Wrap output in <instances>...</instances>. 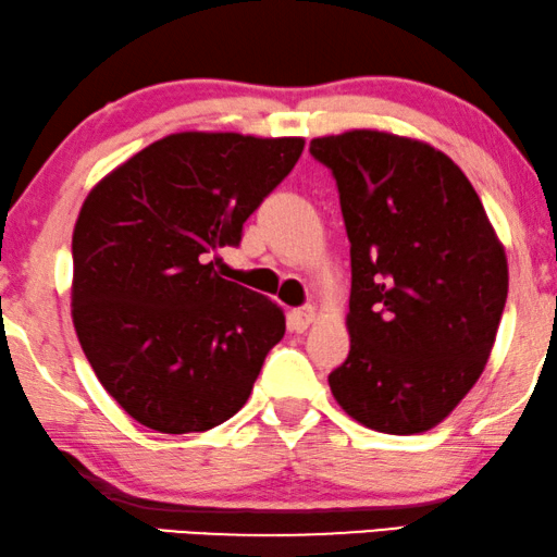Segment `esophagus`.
Masks as SVG:
<instances>
[{
	"instance_id": "esophagus-1",
	"label": "esophagus",
	"mask_w": 557,
	"mask_h": 557,
	"mask_svg": "<svg viewBox=\"0 0 557 557\" xmlns=\"http://www.w3.org/2000/svg\"><path fill=\"white\" fill-rule=\"evenodd\" d=\"M315 315H318L315 308H312V305H305V308H297L289 312V323H293L295 331H308V325L315 320Z\"/></svg>"
}]
</instances>
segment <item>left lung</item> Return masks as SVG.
Listing matches in <instances>:
<instances>
[{
    "mask_svg": "<svg viewBox=\"0 0 557 557\" xmlns=\"http://www.w3.org/2000/svg\"><path fill=\"white\" fill-rule=\"evenodd\" d=\"M350 239V354L327 375L341 409L421 434L457 409L495 346L507 257L474 186L424 140L356 128L310 140Z\"/></svg>",
    "mask_w": 557,
    "mask_h": 557,
    "instance_id": "8db88e82",
    "label": "left lung"
}]
</instances>
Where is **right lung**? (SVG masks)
Here are the masks:
<instances>
[{
    "instance_id": "1",
    "label": "right lung",
    "mask_w": 557,
    "mask_h": 557,
    "mask_svg": "<svg viewBox=\"0 0 557 557\" xmlns=\"http://www.w3.org/2000/svg\"><path fill=\"white\" fill-rule=\"evenodd\" d=\"M305 138L184 131L92 186L73 230V325L98 381L153 432H207L247 404L285 335L268 295L209 257L300 159Z\"/></svg>"
}]
</instances>
